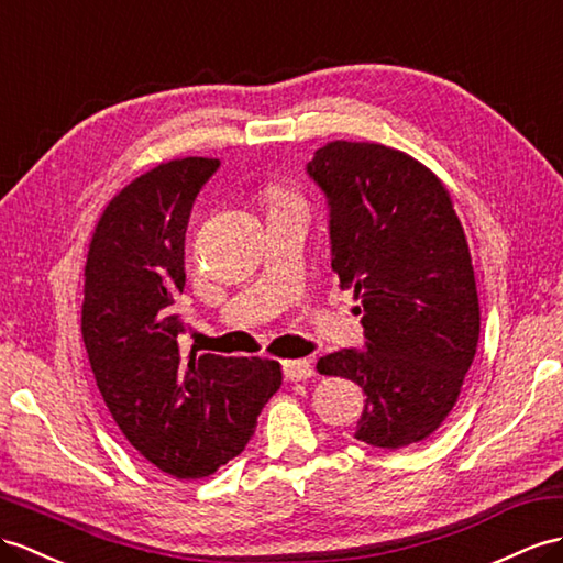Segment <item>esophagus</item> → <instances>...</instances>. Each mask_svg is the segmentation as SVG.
Wrapping results in <instances>:
<instances>
[{
	"label": "esophagus",
	"mask_w": 563,
	"mask_h": 563,
	"mask_svg": "<svg viewBox=\"0 0 563 563\" xmlns=\"http://www.w3.org/2000/svg\"><path fill=\"white\" fill-rule=\"evenodd\" d=\"M282 367H284V377L289 379V382L308 379V377H312V373H314L310 361H284Z\"/></svg>",
	"instance_id": "esophagus-1"
}]
</instances>
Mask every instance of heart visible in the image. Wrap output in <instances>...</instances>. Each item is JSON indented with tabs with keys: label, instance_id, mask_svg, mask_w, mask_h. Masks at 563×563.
<instances>
[{
	"label": "heart",
	"instance_id": "1",
	"mask_svg": "<svg viewBox=\"0 0 563 563\" xmlns=\"http://www.w3.org/2000/svg\"><path fill=\"white\" fill-rule=\"evenodd\" d=\"M267 198L272 205H282V202H289V200H296L291 194H286L284 188H269L267 190Z\"/></svg>",
	"mask_w": 563,
	"mask_h": 563
}]
</instances>
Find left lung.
Instances as JSON below:
<instances>
[{
  "label": "left lung",
  "instance_id": "1",
  "mask_svg": "<svg viewBox=\"0 0 563 563\" xmlns=\"http://www.w3.org/2000/svg\"><path fill=\"white\" fill-rule=\"evenodd\" d=\"M308 176L329 205L332 269L361 300L365 351L318 361L365 391L355 440L404 449L456 406L479 339L468 241L449 190L424 164L379 143H327Z\"/></svg>",
  "mask_w": 563,
  "mask_h": 563
}]
</instances>
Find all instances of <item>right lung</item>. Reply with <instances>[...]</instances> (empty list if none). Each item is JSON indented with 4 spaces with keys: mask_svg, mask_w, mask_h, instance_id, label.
Wrapping results in <instances>:
<instances>
[{
    "mask_svg": "<svg viewBox=\"0 0 563 563\" xmlns=\"http://www.w3.org/2000/svg\"><path fill=\"white\" fill-rule=\"evenodd\" d=\"M219 159L157 164L104 208L86 260L80 332L102 399L139 454L178 479L239 456L282 387L267 358L178 351L186 227Z\"/></svg>",
    "mask_w": 563,
    "mask_h": 563,
    "instance_id": "add662e5",
    "label": "right lung"
}]
</instances>
